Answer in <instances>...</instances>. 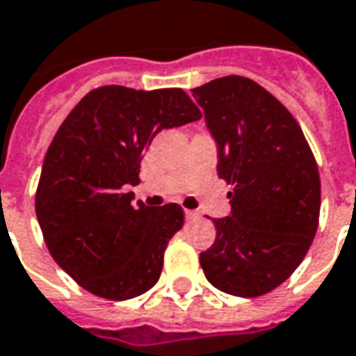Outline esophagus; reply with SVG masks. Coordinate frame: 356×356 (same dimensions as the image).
<instances>
[{"mask_svg": "<svg viewBox=\"0 0 356 356\" xmlns=\"http://www.w3.org/2000/svg\"><path fill=\"white\" fill-rule=\"evenodd\" d=\"M200 219V213L195 211H186V220H197Z\"/></svg>", "mask_w": 356, "mask_h": 356, "instance_id": "esophagus-1", "label": "esophagus"}]
</instances>
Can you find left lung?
Instances as JSON below:
<instances>
[{
	"instance_id": "8db88e82",
	"label": "left lung",
	"mask_w": 356,
	"mask_h": 356,
	"mask_svg": "<svg viewBox=\"0 0 356 356\" xmlns=\"http://www.w3.org/2000/svg\"><path fill=\"white\" fill-rule=\"evenodd\" d=\"M217 143V174L232 186L230 215L200 254L211 285L252 298L293 275L320 219V174L293 114L261 85L229 75L192 89Z\"/></svg>"
}]
</instances>
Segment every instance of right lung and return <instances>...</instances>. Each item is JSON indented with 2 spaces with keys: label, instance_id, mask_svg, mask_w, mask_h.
Here are the masks:
<instances>
[{
  "label": "right lung",
  "instance_id": "1",
  "mask_svg": "<svg viewBox=\"0 0 356 356\" xmlns=\"http://www.w3.org/2000/svg\"><path fill=\"white\" fill-rule=\"evenodd\" d=\"M200 118L182 89L108 85L63 120L44 156L36 217L56 264L89 293L127 300L159 281L184 211L134 205L124 188L139 184L141 159L159 131Z\"/></svg>",
  "mask_w": 356,
  "mask_h": 356
}]
</instances>
